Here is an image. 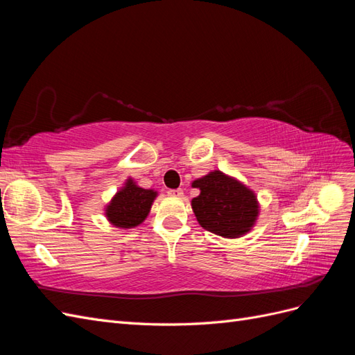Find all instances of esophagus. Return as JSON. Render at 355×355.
I'll list each match as a JSON object with an SVG mask.
<instances>
[{"label":"esophagus","mask_w":355,"mask_h":355,"mask_svg":"<svg viewBox=\"0 0 355 355\" xmlns=\"http://www.w3.org/2000/svg\"><path fill=\"white\" fill-rule=\"evenodd\" d=\"M168 196H171V197H182V196H184V189H182V188L170 189L168 191Z\"/></svg>","instance_id":"obj_1"}]
</instances>
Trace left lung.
Returning a JSON list of instances; mask_svg holds the SVG:
<instances>
[{
  "label": "left lung",
  "instance_id": "left-lung-1",
  "mask_svg": "<svg viewBox=\"0 0 355 355\" xmlns=\"http://www.w3.org/2000/svg\"><path fill=\"white\" fill-rule=\"evenodd\" d=\"M192 187L201 191L191 204L204 230L225 239H237L252 230L259 206L253 191L241 182L214 170Z\"/></svg>",
  "mask_w": 355,
  "mask_h": 355
}]
</instances>
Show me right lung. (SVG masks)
Listing matches in <instances>:
<instances>
[{
  "label": "right lung",
  "instance_id": "add662e5",
  "mask_svg": "<svg viewBox=\"0 0 355 355\" xmlns=\"http://www.w3.org/2000/svg\"><path fill=\"white\" fill-rule=\"evenodd\" d=\"M157 192L139 188L132 179L116 192L112 201L106 206V218L118 228H133L142 223L151 210Z\"/></svg>",
  "mask_w": 355,
  "mask_h": 355
}]
</instances>
